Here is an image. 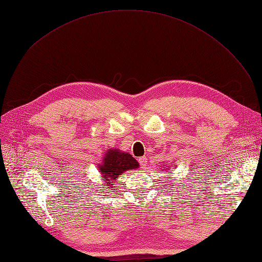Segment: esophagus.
Here are the masks:
<instances>
[{"instance_id":"obj_1","label":"esophagus","mask_w":262,"mask_h":262,"mask_svg":"<svg viewBox=\"0 0 262 262\" xmlns=\"http://www.w3.org/2000/svg\"><path fill=\"white\" fill-rule=\"evenodd\" d=\"M139 163L141 164L142 167H145V166H146V163H147V161H146V157H145V156H143V157H140V158H139Z\"/></svg>"}]
</instances>
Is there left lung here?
Listing matches in <instances>:
<instances>
[{
    "label": "left lung",
    "instance_id": "left-lung-1",
    "mask_svg": "<svg viewBox=\"0 0 262 262\" xmlns=\"http://www.w3.org/2000/svg\"><path fill=\"white\" fill-rule=\"evenodd\" d=\"M163 168H164V167H163ZM164 169H165V170H168V168H164ZM167 176H169V175H167Z\"/></svg>",
    "mask_w": 262,
    "mask_h": 262
}]
</instances>
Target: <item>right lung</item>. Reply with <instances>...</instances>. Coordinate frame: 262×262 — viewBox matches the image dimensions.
Wrapping results in <instances>:
<instances>
[{"instance_id":"obj_1","label":"right lung","mask_w":262,"mask_h":262,"mask_svg":"<svg viewBox=\"0 0 262 262\" xmlns=\"http://www.w3.org/2000/svg\"><path fill=\"white\" fill-rule=\"evenodd\" d=\"M139 163L132 155L119 149H108V152L102 157V162L98 165V170L101 177L105 180V185L109 188H114L117 178L124 171L129 169L139 168Z\"/></svg>"}]
</instances>
